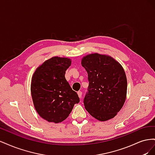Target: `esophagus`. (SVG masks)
Listing matches in <instances>:
<instances>
[{
	"label": "esophagus",
	"instance_id": "1",
	"mask_svg": "<svg viewBox=\"0 0 155 155\" xmlns=\"http://www.w3.org/2000/svg\"><path fill=\"white\" fill-rule=\"evenodd\" d=\"M78 94L79 97L81 98V96H82V92H81V91H78Z\"/></svg>",
	"mask_w": 155,
	"mask_h": 155
}]
</instances>
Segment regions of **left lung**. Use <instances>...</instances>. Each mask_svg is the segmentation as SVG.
<instances>
[{
	"label": "left lung",
	"instance_id": "1",
	"mask_svg": "<svg viewBox=\"0 0 155 155\" xmlns=\"http://www.w3.org/2000/svg\"><path fill=\"white\" fill-rule=\"evenodd\" d=\"M81 64L89 81L83 100L86 110L100 121L114 118L126 99L127 83L123 67L110 56L98 54L84 57Z\"/></svg>",
	"mask_w": 155,
	"mask_h": 155
}]
</instances>
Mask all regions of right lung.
<instances>
[{
  "label": "right lung",
  "instance_id": "1",
  "mask_svg": "<svg viewBox=\"0 0 155 155\" xmlns=\"http://www.w3.org/2000/svg\"><path fill=\"white\" fill-rule=\"evenodd\" d=\"M71 60L54 57L46 60L33 75L31 92L33 102L39 116L55 124L64 120L79 102L77 92L64 77Z\"/></svg>",
  "mask_w": 155,
  "mask_h": 155
}]
</instances>
